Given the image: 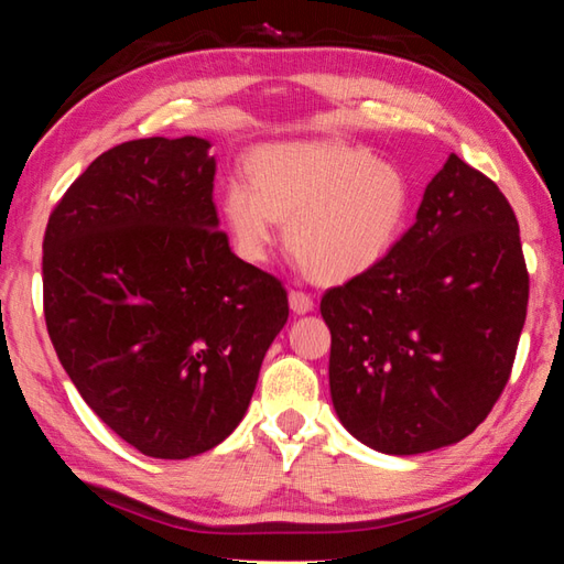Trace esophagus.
<instances>
[{
	"instance_id": "1",
	"label": "esophagus",
	"mask_w": 564,
	"mask_h": 564,
	"mask_svg": "<svg viewBox=\"0 0 564 564\" xmlns=\"http://www.w3.org/2000/svg\"><path fill=\"white\" fill-rule=\"evenodd\" d=\"M289 303H291V311L293 313H308V311H313V299H311V293H305V291H295V289H291V293H289Z\"/></svg>"
}]
</instances>
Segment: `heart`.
<instances>
[{
  "mask_svg": "<svg viewBox=\"0 0 564 564\" xmlns=\"http://www.w3.org/2000/svg\"><path fill=\"white\" fill-rule=\"evenodd\" d=\"M251 181L231 178L224 218L238 256L263 263L289 221V246L313 279L343 283L378 265L403 236L413 191L403 169L343 141L265 147Z\"/></svg>",
  "mask_w": 564,
  "mask_h": 564,
  "instance_id": "heart-1",
  "label": "heart"
}]
</instances>
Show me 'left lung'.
I'll return each mask as SVG.
<instances>
[{
  "label": "left lung",
  "instance_id": "8db88e82",
  "mask_svg": "<svg viewBox=\"0 0 564 564\" xmlns=\"http://www.w3.org/2000/svg\"><path fill=\"white\" fill-rule=\"evenodd\" d=\"M528 299L510 202L451 154L393 251L323 293L340 423L390 455L463 441L508 386Z\"/></svg>",
  "mask_w": 564,
  "mask_h": 564
}]
</instances>
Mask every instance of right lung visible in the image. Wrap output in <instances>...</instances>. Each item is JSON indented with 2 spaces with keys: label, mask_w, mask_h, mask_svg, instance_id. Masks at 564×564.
<instances>
[{
  "label": "right lung",
  "mask_w": 564,
  "mask_h": 564,
  "mask_svg": "<svg viewBox=\"0 0 564 564\" xmlns=\"http://www.w3.org/2000/svg\"><path fill=\"white\" fill-rule=\"evenodd\" d=\"M208 147L151 137L104 151L44 231L56 356L121 441L164 460L234 433L289 321L283 283L218 228Z\"/></svg>",
  "instance_id": "obj_1"
}]
</instances>
